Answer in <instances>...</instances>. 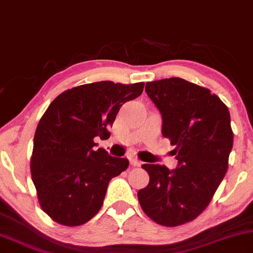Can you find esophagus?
Returning a JSON list of instances; mask_svg holds the SVG:
<instances>
[{"mask_svg": "<svg viewBox=\"0 0 253 253\" xmlns=\"http://www.w3.org/2000/svg\"><path fill=\"white\" fill-rule=\"evenodd\" d=\"M129 163L132 166H140V161L135 157H129Z\"/></svg>", "mask_w": 253, "mask_h": 253, "instance_id": "obj_1", "label": "esophagus"}]
</instances>
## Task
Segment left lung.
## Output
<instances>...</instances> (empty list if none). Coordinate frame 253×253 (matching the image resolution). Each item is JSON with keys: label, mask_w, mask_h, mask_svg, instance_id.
<instances>
[{"label": "left lung", "mask_w": 253, "mask_h": 253, "mask_svg": "<svg viewBox=\"0 0 253 253\" xmlns=\"http://www.w3.org/2000/svg\"><path fill=\"white\" fill-rule=\"evenodd\" d=\"M163 118L164 138L174 146L178 166L144 164L150 182L139 190L142 211L157 224L192 221L209 206L229 167L233 146L230 112L208 88L180 78L146 84Z\"/></svg>", "instance_id": "1"}]
</instances>
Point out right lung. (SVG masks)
<instances>
[{"label":"right lung","instance_id":"1","mask_svg":"<svg viewBox=\"0 0 253 253\" xmlns=\"http://www.w3.org/2000/svg\"><path fill=\"white\" fill-rule=\"evenodd\" d=\"M144 82L99 81L67 89L40 119L30 173L41 209L57 224L79 226L95 215L109 181L129 161L95 150V136L108 139L119 109L141 95Z\"/></svg>","mask_w":253,"mask_h":253}]
</instances>
